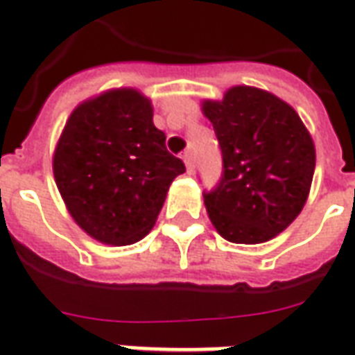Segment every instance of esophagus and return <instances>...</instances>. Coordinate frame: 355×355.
<instances>
[{
  "instance_id": "esophagus-1",
  "label": "esophagus",
  "mask_w": 355,
  "mask_h": 355,
  "mask_svg": "<svg viewBox=\"0 0 355 355\" xmlns=\"http://www.w3.org/2000/svg\"><path fill=\"white\" fill-rule=\"evenodd\" d=\"M183 162H185V168H187V172H193V155H191L189 150H185L182 155Z\"/></svg>"
}]
</instances>
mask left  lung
<instances>
[{
	"label": "left lung",
	"mask_w": 355,
	"mask_h": 355,
	"mask_svg": "<svg viewBox=\"0 0 355 355\" xmlns=\"http://www.w3.org/2000/svg\"><path fill=\"white\" fill-rule=\"evenodd\" d=\"M200 110L223 157L222 182L205 195L212 225L237 245L277 237L310 195L315 145L308 128L288 103L252 85H233Z\"/></svg>",
	"instance_id": "8db88e82"
}]
</instances>
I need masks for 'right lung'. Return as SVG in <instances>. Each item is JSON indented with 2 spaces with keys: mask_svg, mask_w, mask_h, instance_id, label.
Here are the masks:
<instances>
[{
  "mask_svg": "<svg viewBox=\"0 0 355 355\" xmlns=\"http://www.w3.org/2000/svg\"><path fill=\"white\" fill-rule=\"evenodd\" d=\"M135 87L93 95L70 112L53 150V178L80 230L103 245L141 241L172 182L185 172Z\"/></svg>",
  "mask_w": 355,
  "mask_h": 355,
  "instance_id": "add662e5",
  "label": "right lung"
}]
</instances>
